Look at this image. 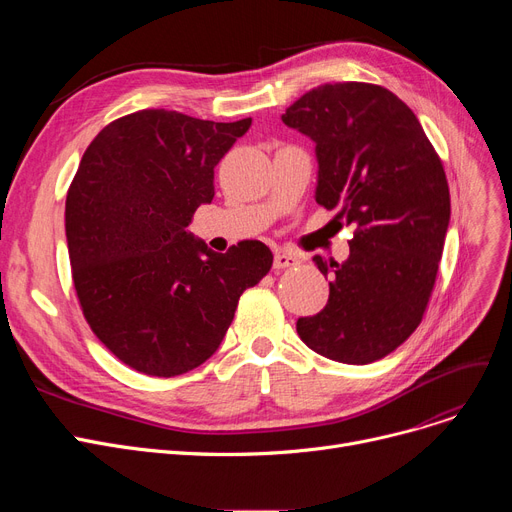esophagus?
<instances>
[{"label":"esophagus","instance_id":"obj_1","mask_svg":"<svg viewBox=\"0 0 512 512\" xmlns=\"http://www.w3.org/2000/svg\"><path fill=\"white\" fill-rule=\"evenodd\" d=\"M299 265V257L292 255V253H284L278 251L274 257V270H290V267Z\"/></svg>","mask_w":512,"mask_h":512}]
</instances>
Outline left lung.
Wrapping results in <instances>:
<instances>
[{
    "instance_id": "8db88e82",
    "label": "left lung",
    "mask_w": 512,
    "mask_h": 512,
    "mask_svg": "<svg viewBox=\"0 0 512 512\" xmlns=\"http://www.w3.org/2000/svg\"><path fill=\"white\" fill-rule=\"evenodd\" d=\"M282 122L315 141V201L355 226L344 263L313 257L330 299L297 332L321 357L373 363L417 330L432 297L450 222L442 159L409 105L380 85H321Z\"/></svg>"
}]
</instances>
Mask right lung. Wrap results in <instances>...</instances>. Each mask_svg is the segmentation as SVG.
I'll list each match as a JSON object with an SVG mask.
<instances>
[{
	"mask_svg": "<svg viewBox=\"0 0 512 512\" xmlns=\"http://www.w3.org/2000/svg\"><path fill=\"white\" fill-rule=\"evenodd\" d=\"M249 126L141 110L107 124L80 159L66 195L76 297L93 334L134 371L174 378L205 363L240 294L270 272L261 240L213 253L186 230Z\"/></svg>",
	"mask_w": 512,
	"mask_h": 512,
	"instance_id": "add662e5",
	"label": "right lung"
}]
</instances>
